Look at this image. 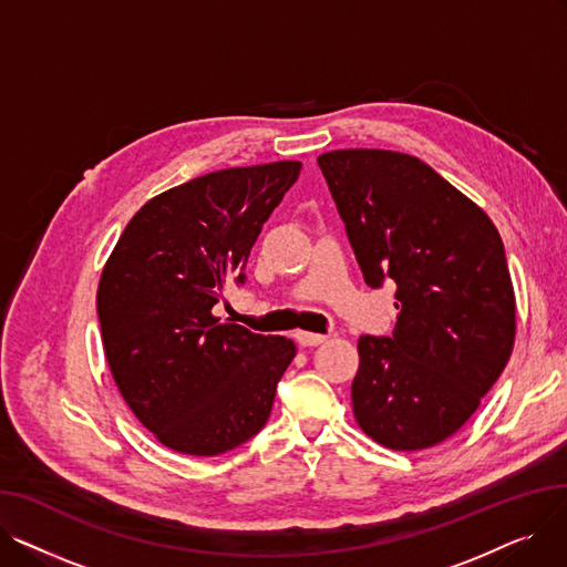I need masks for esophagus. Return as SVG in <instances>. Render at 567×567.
I'll return each mask as SVG.
<instances>
[{
    "label": "esophagus",
    "mask_w": 567,
    "mask_h": 567,
    "mask_svg": "<svg viewBox=\"0 0 567 567\" xmlns=\"http://www.w3.org/2000/svg\"><path fill=\"white\" fill-rule=\"evenodd\" d=\"M296 342H299L301 347H317L321 342H326V336H319V333H306V331H299L293 336Z\"/></svg>",
    "instance_id": "esophagus-1"
}]
</instances>
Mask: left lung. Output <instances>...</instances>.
<instances>
[{"mask_svg": "<svg viewBox=\"0 0 567 567\" xmlns=\"http://www.w3.org/2000/svg\"><path fill=\"white\" fill-rule=\"evenodd\" d=\"M370 287L395 280L391 338L361 336L355 423L391 451H425L481 406L515 344V291L503 241L421 158L338 148L317 158Z\"/></svg>", "mask_w": 567, "mask_h": 567, "instance_id": "8db88e82", "label": "left lung"}]
</instances>
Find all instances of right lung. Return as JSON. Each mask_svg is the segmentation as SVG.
Segmentation results:
<instances>
[{
	"label": "right lung",
	"mask_w": 567,
	"mask_h": 567,
	"mask_svg": "<svg viewBox=\"0 0 567 567\" xmlns=\"http://www.w3.org/2000/svg\"><path fill=\"white\" fill-rule=\"evenodd\" d=\"M299 161L229 167L148 199L105 261L96 306L105 359L135 419L167 449L214 457L255 436L296 344L212 310Z\"/></svg>",
	"instance_id": "obj_1"
}]
</instances>
